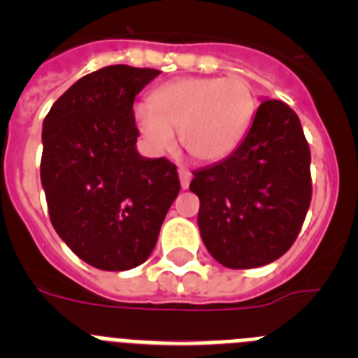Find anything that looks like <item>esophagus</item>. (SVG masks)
<instances>
[{"instance_id": "1", "label": "esophagus", "mask_w": 358, "mask_h": 358, "mask_svg": "<svg viewBox=\"0 0 358 358\" xmlns=\"http://www.w3.org/2000/svg\"><path fill=\"white\" fill-rule=\"evenodd\" d=\"M179 179H181V188L186 189L192 181V172L188 169H179Z\"/></svg>"}]
</instances>
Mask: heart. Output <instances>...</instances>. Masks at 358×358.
<instances>
[{"label":"heart","mask_w":358,"mask_h":358,"mask_svg":"<svg viewBox=\"0 0 358 358\" xmlns=\"http://www.w3.org/2000/svg\"><path fill=\"white\" fill-rule=\"evenodd\" d=\"M256 106L245 77H185L156 87L148 106H136L134 123L148 150L169 152L179 132L192 159L215 163L238 147Z\"/></svg>","instance_id":"1"}]
</instances>
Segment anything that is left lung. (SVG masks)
<instances>
[{
    "mask_svg": "<svg viewBox=\"0 0 358 358\" xmlns=\"http://www.w3.org/2000/svg\"><path fill=\"white\" fill-rule=\"evenodd\" d=\"M202 242L218 264L255 268L285 255L312 201L310 147L297 115L265 100L229 157L195 170Z\"/></svg>",
    "mask_w": 358,
    "mask_h": 358,
    "instance_id": "8db88e82",
    "label": "left lung"
}]
</instances>
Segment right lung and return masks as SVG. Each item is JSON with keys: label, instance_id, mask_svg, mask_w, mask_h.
Wrapping results in <instances>:
<instances>
[{"label": "right lung", "instance_id": "obj_1", "mask_svg": "<svg viewBox=\"0 0 358 358\" xmlns=\"http://www.w3.org/2000/svg\"><path fill=\"white\" fill-rule=\"evenodd\" d=\"M107 66L77 80L43 123V182L57 235L102 271L143 264L181 182L166 157L136 150L134 98L159 75Z\"/></svg>", "mask_w": 358, "mask_h": 358}]
</instances>
